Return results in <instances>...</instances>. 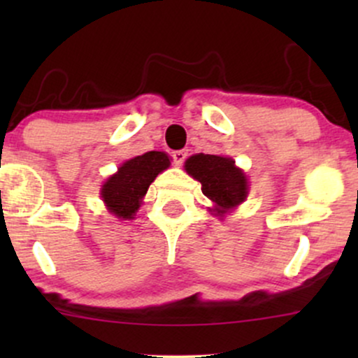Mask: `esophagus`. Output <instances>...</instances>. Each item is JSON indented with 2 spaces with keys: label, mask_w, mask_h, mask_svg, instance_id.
Masks as SVG:
<instances>
[{
  "label": "esophagus",
  "mask_w": 358,
  "mask_h": 358,
  "mask_svg": "<svg viewBox=\"0 0 358 358\" xmlns=\"http://www.w3.org/2000/svg\"><path fill=\"white\" fill-rule=\"evenodd\" d=\"M173 159H175V163L176 165H182V163L185 162V159H187V156H188V151L187 150H178V151H173Z\"/></svg>",
  "instance_id": "34e87169"
}]
</instances>
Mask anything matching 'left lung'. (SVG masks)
Masks as SVG:
<instances>
[{
	"label": "left lung",
	"instance_id": "obj_1",
	"mask_svg": "<svg viewBox=\"0 0 358 358\" xmlns=\"http://www.w3.org/2000/svg\"><path fill=\"white\" fill-rule=\"evenodd\" d=\"M185 170L202 183V192L215 203V215H224L248 199V176L236 162L219 155H193L185 162Z\"/></svg>",
	"mask_w": 358,
	"mask_h": 358
}]
</instances>
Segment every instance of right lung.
Wrapping results in <instances>:
<instances>
[{"label":"right lung","instance_id":"obj_1","mask_svg":"<svg viewBox=\"0 0 358 358\" xmlns=\"http://www.w3.org/2000/svg\"><path fill=\"white\" fill-rule=\"evenodd\" d=\"M168 166L170 156L163 151H148L145 155L127 159L102 185V202L117 219H134V213L141 207V200L150 185Z\"/></svg>","mask_w":358,"mask_h":358}]
</instances>
